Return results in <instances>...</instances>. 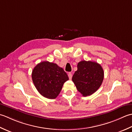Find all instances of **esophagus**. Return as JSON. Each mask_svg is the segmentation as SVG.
Instances as JSON below:
<instances>
[{
	"label": "esophagus",
	"instance_id": "obj_1",
	"mask_svg": "<svg viewBox=\"0 0 132 132\" xmlns=\"http://www.w3.org/2000/svg\"><path fill=\"white\" fill-rule=\"evenodd\" d=\"M68 75L69 79L70 80H71V79H72V74L71 73H68Z\"/></svg>",
	"mask_w": 132,
	"mask_h": 132
}]
</instances>
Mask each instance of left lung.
<instances>
[{
  "mask_svg": "<svg viewBox=\"0 0 132 132\" xmlns=\"http://www.w3.org/2000/svg\"><path fill=\"white\" fill-rule=\"evenodd\" d=\"M104 73L102 67L96 62L81 61L77 64L72 81L77 90L83 96L92 95L100 88L104 79Z\"/></svg>",
  "mask_w": 132,
  "mask_h": 132,
  "instance_id": "1",
  "label": "left lung"
}]
</instances>
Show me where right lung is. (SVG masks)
<instances>
[{"instance_id":"1","label":"right lung","mask_w":132,"mask_h":132,"mask_svg":"<svg viewBox=\"0 0 132 132\" xmlns=\"http://www.w3.org/2000/svg\"><path fill=\"white\" fill-rule=\"evenodd\" d=\"M32 79L40 95L50 99L57 97L64 83L69 80L62 68L47 61L40 62L35 67L32 72Z\"/></svg>"}]
</instances>
